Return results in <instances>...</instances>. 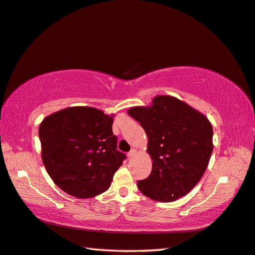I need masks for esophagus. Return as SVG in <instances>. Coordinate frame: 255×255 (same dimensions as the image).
<instances>
[{
	"instance_id": "34e87169",
	"label": "esophagus",
	"mask_w": 255,
	"mask_h": 255,
	"mask_svg": "<svg viewBox=\"0 0 255 255\" xmlns=\"http://www.w3.org/2000/svg\"><path fill=\"white\" fill-rule=\"evenodd\" d=\"M128 158H133L135 155H136V149H134V148L131 149L128 151Z\"/></svg>"
}]
</instances>
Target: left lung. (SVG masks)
I'll use <instances>...</instances> for the list:
<instances>
[{
    "label": "left lung",
    "mask_w": 255,
    "mask_h": 255,
    "mask_svg": "<svg viewBox=\"0 0 255 255\" xmlns=\"http://www.w3.org/2000/svg\"><path fill=\"white\" fill-rule=\"evenodd\" d=\"M128 116L139 122L147 137L152 168L137 186L144 195L171 202L199 183L213 152V128L208 119L171 96H157L151 106L133 107Z\"/></svg>",
    "instance_id": "obj_1"
}]
</instances>
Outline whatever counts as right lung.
I'll return each mask as SVG.
<instances>
[{
    "mask_svg": "<svg viewBox=\"0 0 255 255\" xmlns=\"http://www.w3.org/2000/svg\"><path fill=\"white\" fill-rule=\"evenodd\" d=\"M112 118L92 107H71L40 123L43 165L67 194L88 199L110 188L113 175L126 159L117 149Z\"/></svg>",
    "mask_w": 255,
    "mask_h": 255,
    "instance_id": "1",
    "label": "right lung"
}]
</instances>
